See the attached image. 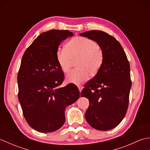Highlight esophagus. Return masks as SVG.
I'll return each instance as SVG.
<instances>
[{
    "label": "esophagus",
    "mask_w": 150,
    "mask_h": 150,
    "mask_svg": "<svg viewBox=\"0 0 150 150\" xmlns=\"http://www.w3.org/2000/svg\"><path fill=\"white\" fill-rule=\"evenodd\" d=\"M77 87H78V88H79V91L81 92L82 90V89H83V86H81V85H78Z\"/></svg>",
    "instance_id": "1"
}]
</instances>
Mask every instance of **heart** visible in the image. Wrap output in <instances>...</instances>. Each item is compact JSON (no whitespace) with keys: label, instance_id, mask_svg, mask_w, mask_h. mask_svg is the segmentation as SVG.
Listing matches in <instances>:
<instances>
[{"label":"heart","instance_id":"b5f03b06","mask_svg":"<svg viewBox=\"0 0 150 150\" xmlns=\"http://www.w3.org/2000/svg\"><path fill=\"white\" fill-rule=\"evenodd\" d=\"M56 59L62 71L68 73L71 68L72 60L77 59L75 66L67 77L71 83L80 84L96 75L103 63V52L93 40L82 37L73 38L66 44L65 49H59Z\"/></svg>","mask_w":150,"mask_h":150}]
</instances>
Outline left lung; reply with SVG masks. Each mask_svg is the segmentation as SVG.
I'll use <instances>...</instances> for the list:
<instances>
[{
	"instance_id": "obj_1",
	"label": "left lung",
	"mask_w": 150,
	"mask_h": 150,
	"mask_svg": "<svg viewBox=\"0 0 150 150\" xmlns=\"http://www.w3.org/2000/svg\"><path fill=\"white\" fill-rule=\"evenodd\" d=\"M80 35L96 42L103 57L100 69L81 92V96L90 102L85 118L92 128L107 131L119 125L128 110L132 87L129 63L122 46L113 36L98 30Z\"/></svg>"
}]
</instances>
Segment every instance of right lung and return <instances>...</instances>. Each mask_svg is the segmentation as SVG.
I'll use <instances>...</instances> for the list:
<instances>
[{"mask_svg": "<svg viewBox=\"0 0 150 150\" xmlns=\"http://www.w3.org/2000/svg\"><path fill=\"white\" fill-rule=\"evenodd\" d=\"M73 36L68 30L41 33L25 51L18 73V97L28 124L42 133L55 132L65 122L66 108L80 97L75 85L60 88L64 73L56 59L62 41Z\"/></svg>", "mask_w": 150, "mask_h": 150, "instance_id": "right-lung-1", "label": "right lung"}]
</instances>
